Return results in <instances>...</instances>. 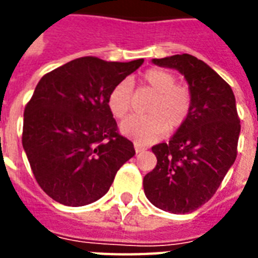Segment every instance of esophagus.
<instances>
[{
  "instance_id": "34e87169",
  "label": "esophagus",
  "mask_w": 258,
  "mask_h": 258,
  "mask_svg": "<svg viewBox=\"0 0 258 258\" xmlns=\"http://www.w3.org/2000/svg\"><path fill=\"white\" fill-rule=\"evenodd\" d=\"M134 146H135V151H137V153H142V151H145V150H146L145 146L139 145V143H135Z\"/></svg>"
}]
</instances>
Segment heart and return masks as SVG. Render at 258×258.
I'll use <instances>...</instances> for the list:
<instances>
[{
  "label": "heart",
  "mask_w": 258,
  "mask_h": 258,
  "mask_svg": "<svg viewBox=\"0 0 258 258\" xmlns=\"http://www.w3.org/2000/svg\"><path fill=\"white\" fill-rule=\"evenodd\" d=\"M142 84L154 92L146 107V115L128 117L121 124V133L141 143H151L176 131L186 123L192 108V92L184 83H176L171 72L162 68H150L141 76ZM107 104L116 119H124L131 111L133 87L123 80L111 88Z\"/></svg>",
  "instance_id": "b5f03b06"
}]
</instances>
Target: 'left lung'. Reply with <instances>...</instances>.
<instances>
[{"label":"left lung","mask_w":258,"mask_h":258,"mask_svg":"<svg viewBox=\"0 0 258 258\" xmlns=\"http://www.w3.org/2000/svg\"><path fill=\"white\" fill-rule=\"evenodd\" d=\"M159 67L175 68L192 92L190 116L169 143L153 147L158 162L143 179L154 206L191 213L208 202L237 158L240 117L232 88L216 71L191 54L154 58Z\"/></svg>","instance_id":"1"}]
</instances>
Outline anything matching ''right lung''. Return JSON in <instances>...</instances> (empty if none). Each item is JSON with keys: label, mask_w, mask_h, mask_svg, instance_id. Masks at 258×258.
I'll return each mask as SVG.
<instances>
[{"label": "right lung", "mask_w": 258, "mask_h": 258, "mask_svg": "<svg viewBox=\"0 0 258 258\" xmlns=\"http://www.w3.org/2000/svg\"><path fill=\"white\" fill-rule=\"evenodd\" d=\"M75 58L44 75L24 111L22 146L38 186L67 206L92 204L135 155L107 104L115 84L143 64Z\"/></svg>", "instance_id": "1"}]
</instances>
